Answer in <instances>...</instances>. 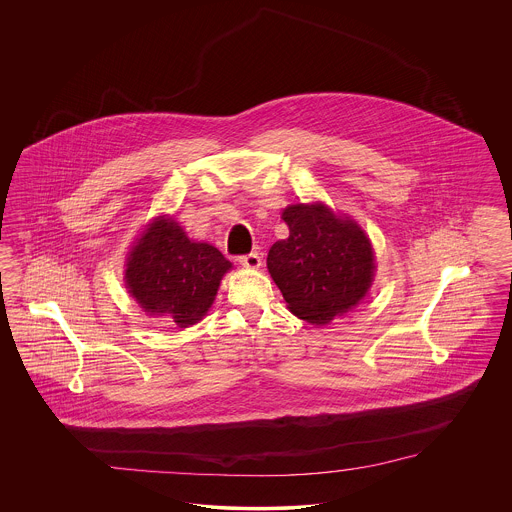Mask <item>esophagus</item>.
Instances as JSON below:
<instances>
[{
    "label": "esophagus",
    "mask_w": 512,
    "mask_h": 512,
    "mask_svg": "<svg viewBox=\"0 0 512 512\" xmlns=\"http://www.w3.org/2000/svg\"><path fill=\"white\" fill-rule=\"evenodd\" d=\"M238 261H240V265L245 268L261 267V257H259V253H247V255L238 257Z\"/></svg>",
    "instance_id": "esophagus-1"
}]
</instances>
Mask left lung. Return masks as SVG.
Masks as SVG:
<instances>
[{"instance_id":"obj_1","label":"left lung","mask_w":512,"mask_h":512,"mask_svg":"<svg viewBox=\"0 0 512 512\" xmlns=\"http://www.w3.org/2000/svg\"><path fill=\"white\" fill-rule=\"evenodd\" d=\"M282 219L290 236L268 249L267 267L293 315L326 324L357 307L376 268L365 230L324 203L290 205Z\"/></svg>"}]
</instances>
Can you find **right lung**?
Masks as SVG:
<instances>
[{"label": "right lung", "instance_id": "right-lung-1", "mask_svg": "<svg viewBox=\"0 0 512 512\" xmlns=\"http://www.w3.org/2000/svg\"><path fill=\"white\" fill-rule=\"evenodd\" d=\"M230 268L215 245L192 242L178 222L157 217L132 247L124 280L149 317L188 328L207 315Z\"/></svg>", "mask_w": 512, "mask_h": 512}]
</instances>
